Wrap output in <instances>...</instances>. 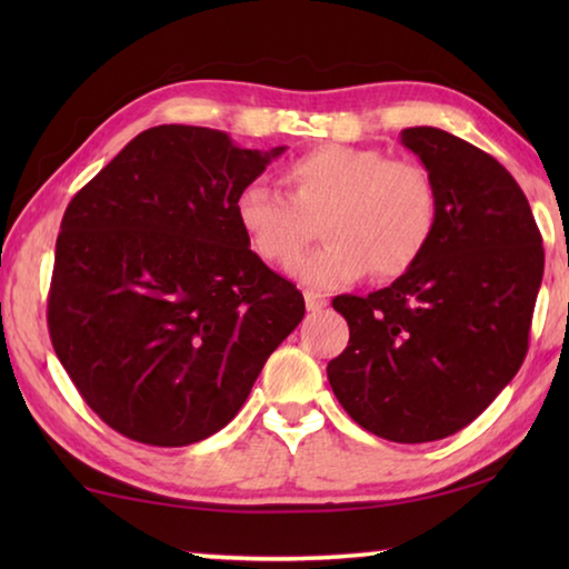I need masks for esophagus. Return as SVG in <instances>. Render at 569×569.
I'll return each instance as SVG.
<instances>
[{"label": "esophagus", "mask_w": 569, "mask_h": 569, "mask_svg": "<svg viewBox=\"0 0 569 569\" xmlns=\"http://www.w3.org/2000/svg\"><path fill=\"white\" fill-rule=\"evenodd\" d=\"M303 298H306V308H308V311H313V313L329 306V298H326V296L319 293V291H311V288H306Z\"/></svg>", "instance_id": "obj_1"}]
</instances>
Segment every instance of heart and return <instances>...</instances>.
<instances>
[{"label":"heart","mask_w":569,"mask_h":569,"mask_svg":"<svg viewBox=\"0 0 569 569\" xmlns=\"http://www.w3.org/2000/svg\"><path fill=\"white\" fill-rule=\"evenodd\" d=\"M288 192L250 180L236 196V218L250 248L268 263L293 261L323 218L321 248L291 273L316 288L407 273L427 250L439 220L431 172L379 148L323 146L283 168Z\"/></svg>","instance_id":"obj_1"}]
</instances>
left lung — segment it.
Instances as JSON below:
<instances>
[{"label": "left lung", "mask_w": 569, "mask_h": 569, "mask_svg": "<svg viewBox=\"0 0 569 569\" xmlns=\"http://www.w3.org/2000/svg\"><path fill=\"white\" fill-rule=\"evenodd\" d=\"M401 142L437 182L435 236L389 288L333 298L349 346L326 373L359 427L423 445L465 429L515 379L545 250L522 188L492 156L439 128H407Z\"/></svg>", "instance_id": "left-lung-1"}]
</instances>
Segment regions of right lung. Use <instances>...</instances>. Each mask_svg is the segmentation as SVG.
Returning a JSON list of instances; mask_svg holds the SVG:
<instances>
[{
	"instance_id": "1",
	"label": "right lung",
	"mask_w": 569,
	"mask_h": 569,
	"mask_svg": "<svg viewBox=\"0 0 569 569\" xmlns=\"http://www.w3.org/2000/svg\"><path fill=\"white\" fill-rule=\"evenodd\" d=\"M283 150L158 124L67 206L47 326L77 391L122 437L188 447L216 435L301 323V291L236 218L238 190Z\"/></svg>"
}]
</instances>
